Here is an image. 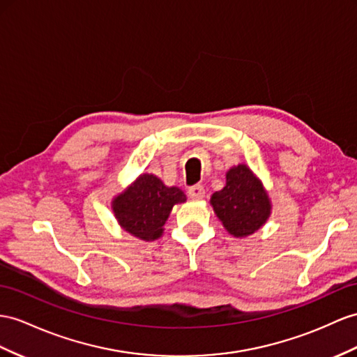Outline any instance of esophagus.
Segmentation results:
<instances>
[{
  "label": "esophagus",
  "mask_w": 357,
  "mask_h": 357,
  "mask_svg": "<svg viewBox=\"0 0 357 357\" xmlns=\"http://www.w3.org/2000/svg\"><path fill=\"white\" fill-rule=\"evenodd\" d=\"M187 193H188L190 199L199 200V199H204V196H205V188H204V185L196 184V185H191V187L188 188Z\"/></svg>",
  "instance_id": "34e87169"
}]
</instances>
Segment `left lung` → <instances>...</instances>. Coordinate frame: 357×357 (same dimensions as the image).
I'll return each mask as SVG.
<instances>
[{
  "label": "left lung",
  "instance_id": "left-lung-1",
  "mask_svg": "<svg viewBox=\"0 0 357 357\" xmlns=\"http://www.w3.org/2000/svg\"><path fill=\"white\" fill-rule=\"evenodd\" d=\"M211 205L227 232L236 238L258 231L271 209L261 181L244 164L226 173V185L213 195Z\"/></svg>",
  "mask_w": 357,
  "mask_h": 357
}]
</instances>
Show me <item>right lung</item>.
Listing matches in <instances>:
<instances>
[{
    "label": "right lung",
    "mask_w": 357,
    "mask_h": 357,
    "mask_svg": "<svg viewBox=\"0 0 357 357\" xmlns=\"http://www.w3.org/2000/svg\"><path fill=\"white\" fill-rule=\"evenodd\" d=\"M185 202L184 191L166 187L153 175L144 173L113 202L114 215L126 232L144 241L157 240L173 205Z\"/></svg>",
    "instance_id": "add662e5"
}]
</instances>
